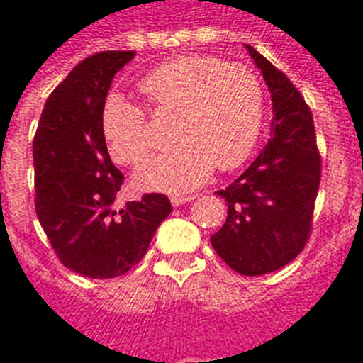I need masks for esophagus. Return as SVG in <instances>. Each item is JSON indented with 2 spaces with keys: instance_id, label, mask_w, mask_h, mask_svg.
Returning <instances> with one entry per match:
<instances>
[{
  "instance_id": "esophagus-1",
  "label": "esophagus",
  "mask_w": 363,
  "mask_h": 363,
  "mask_svg": "<svg viewBox=\"0 0 363 363\" xmlns=\"http://www.w3.org/2000/svg\"><path fill=\"white\" fill-rule=\"evenodd\" d=\"M194 198H196V196H181V194H173V196H171V203L175 205V207H181V205L192 201Z\"/></svg>"
}]
</instances>
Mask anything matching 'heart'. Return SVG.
Here are the masks:
<instances>
[{"mask_svg":"<svg viewBox=\"0 0 363 363\" xmlns=\"http://www.w3.org/2000/svg\"><path fill=\"white\" fill-rule=\"evenodd\" d=\"M139 90L154 113H175L171 135L179 141L135 171L141 188H196L209 179L215 165L228 171L242 164L258 141L264 92L247 65L184 54L154 67L139 81ZM101 135L115 162L139 164L150 148L147 111L111 94L101 107Z\"/></svg>","mask_w":363,"mask_h":363,"instance_id":"b5f03b06","label":"heart"}]
</instances>
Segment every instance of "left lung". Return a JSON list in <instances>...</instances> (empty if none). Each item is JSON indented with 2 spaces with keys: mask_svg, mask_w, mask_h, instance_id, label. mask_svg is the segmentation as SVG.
<instances>
[{
  "mask_svg": "<svg viewBox=\"0 0 363 363\" xmlns=\"http://www.w3.org/2000/svg\"><path fill=\"white\" fill-rule=\"evenodd\" d=\"M273 101L271 139L218 196L228 218L211 238L233 271L256 277L290 264L309 241L322 160L309 105L282 71L247 45Z\"/></svg>",
  "mask_w": 363,
  "mask_h": 363,
  "instance_id": "1",
  "label": "left lung"
}]
</instances>
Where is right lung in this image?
Listing matches in <instances>:
<instances>
[{"label": "right lung", "mask_w": 363, "mask_h": 363, "mask_svg": "<svg viewBox=\"0 0 363 363\" xmlns=\"http://www.w3.org/2000/svg\"><path fill=\"white\" fill-rule=\"evenodd\" d=\"M133 56L105 50L75 65L48 96L33 137L37 218L60 262L90 279L128 273L171 213L164 194L116 205L124 175L105 147L101 107Z\"/></svg>", "instance_id": "1"}]
</instances>
